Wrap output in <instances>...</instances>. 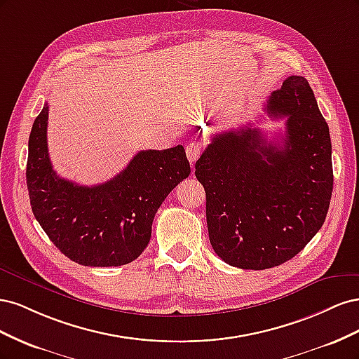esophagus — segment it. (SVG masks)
Wrapping results in <instances>:
<instances>
[{
	"label": "esophagus",
	"mask_w": 359,
	"mask_h": 359,
	"mask_svg": "<svg viewBox=\"0 0 359 359\" xmlns=\"http://www.w3.org/2000/svg\"><path fill=\"white\" fill-rule=\"evenodd\" d=\"M186 153H187L189 161L194 163L202 153V144L201 142H190L186 148Z\"/></svg>",
	"instance_id": "34e87169"
}]
</instances>
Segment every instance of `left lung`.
<instances>
[{"label":"left lung","instance_id":"1","mask_svg":"<svg viewBox=\"0 0 359 359\" xmlns=\"http://www.w3.org/2000/svg\"><path fill=\"white\" fill-rule=\"evenodd\" d=\"M265 112L286 118L280 140L250 124L214 135L194 170L214 252L243 269L297 256L319 232L332 194L330 128L307 79L289 76Z\"/></svg>","mask_w":359,"mask_h":359}]
</instances>
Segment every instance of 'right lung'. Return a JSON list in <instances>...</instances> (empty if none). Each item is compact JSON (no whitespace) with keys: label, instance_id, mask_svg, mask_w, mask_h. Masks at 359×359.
Here are the masks:
<instances>
[{"label":"right lung","instance_id":"1","mask_svg":"<svg viewBox=\"0 0 359 359\" xmlns=\"http://www.w3.org/2000/svg\"><path fill=\"white\" fill-rule=\"evenodd\" d=\"M45 103L28 140L27 187L32 214L62 255L85 266H121L140 256L160 205L190 175L182 145L147 149L116 177L86 187L57 175L48 153Z\"/></svg>","mask_w":359,"mask_h":359}]
</instances>
